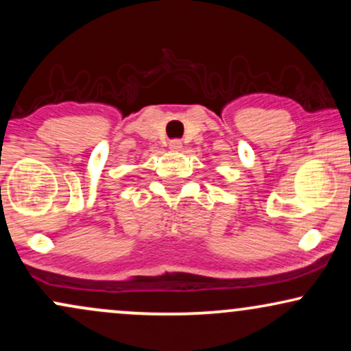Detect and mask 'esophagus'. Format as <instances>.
I'll return each mask as SVG.
<instances>
[{
  "label": "esophagus",
  "instance_id": "34e87169",
  "mask_svg": "<svg viewBox=\"0 0 351 351\" xmlns=\"http://www.w3.org/2000/svg\"><path fill=\"white\" fill-rule=\"evenodd\" d=\"M181 147H183V143H181V140H178V138L171 140L170 142V150H180Z\"/></svg>",
  "mask_w": 351,
  "mask_h": 351
}]
</instances>
